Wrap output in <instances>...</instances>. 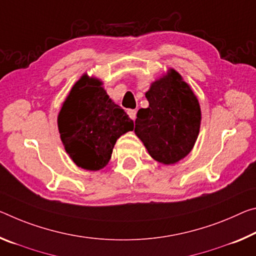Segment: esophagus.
<instances>
[{"label":"esophagus","instance_id":"34e87169","mask_svg":"<svg viewBox=\"0 0 256 256\" xmlns=\"http://www.w3.org/2000/svg\"><path fill=\"white\" fill-rule=\"evenodd\" d=\"M128 115L130 116V118H132L133 120H134L136 117V110H134V109H128Z\"/></svg>","mask_w":256,"mask_h":256}]
</instances>
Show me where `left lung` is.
<instances>
[{
    "instance_id": "8db88e82",
    "label": "left lung",
    "mask_w": 256,
    "mask_h": 256,
    "mask_svg": "<svg viewBox=\"0 0 256 256\" xmlns=\"http://www.w3.org/2000/svg\"><path fill=\"white\" fill-rule=\"evenodd\" d=\"M149 106L136 114L134 132L154 160L176 164L192 152L200 128L197 96L179 72L168 74L146 92Z\"/></svg>"
}]
</instances>
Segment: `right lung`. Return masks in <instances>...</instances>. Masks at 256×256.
<instances>
[{
	"label": "right lung",
	"instance_id": "1",
	"mask_svg": "<svg viewBox=\"0 0 256 256\" xmlns=\"http://www.w3.org/2000/svg\"><path fill=\"white\" fill-rule=\"evenodd\" d=\"M133 120L109 98L102 82L84 74L72 88L58 115L64 150L84 170L108 164L117 139L132 131Z\"/></svg>",
	"mask_w": 256,
	"mask_h": 256
}]
</instances>
